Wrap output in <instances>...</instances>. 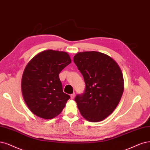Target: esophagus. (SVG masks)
<instances>
[{"mask_svg":"<svg viewBox=\"0 0 150 150\" xmlns=\"http://www.w3.org/2000/svg\"><path fill=\"white\" fill-rule=\"evenodd\" d=\"M74 98H75V93L71 94V95H70V98H71V99H74Z\"/></svg>","mask_w":150,"mask_h":150,"instance_id":"obj_1","label":"esophagus"}]
</instances>
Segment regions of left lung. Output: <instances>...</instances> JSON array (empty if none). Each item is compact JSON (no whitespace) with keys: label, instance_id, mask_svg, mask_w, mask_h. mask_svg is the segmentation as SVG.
<instances>
[{"label":"left lung","instance_id":"8db88e82","mask_svg":"<svg viewBox=\"0 0 150 150\" xmlns=\"http://www.w3.org/2000/svg\"><path fill=\"white\" fill-rule=\"evenodd\" d=\"M74 62L86 85L84 93L75 97L77 106L88 121H101L114 111L122 96V71L112 58L96 51L77 53Z\"/></svg>","mask_w":150,"mask_h":150}]
</instances>
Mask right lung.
Here are the masks:
<instances>
[{"label":"right lung","mask_w":150,"mask_h":150,"mask_svg":"<svg viewBox=\"0 0 150 150\" xmlns=\"http://www.w3.org/2000/svg\"><path fill=\"white\" fill-rule=\"evenodd\" d=\"M71 62L67 52L46 50L27 64L21 79L25 102L38 117L51 119L58 115L70 96L64 93L59 74Z\"/></svg>","instance_id":"1"}]
</instances>
